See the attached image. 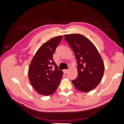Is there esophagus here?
Masks as SVG:
<instances>
[{
	"mask_svg": "<svg viewBox=\"0 0 124 124\" xmlns=\"http://www.w3.org/2000/svg\"><path fill=\"white\" fill-rule=\"evenodd\" d=\"M68 71V69H63V73H66Z\"/></svg>",
	"mask_w": 124,
	"mask_h": 124,
	"instance_id": "34e87169",
	"label": "esophagus"
}]
</instances>
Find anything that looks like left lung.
Instances as JSON below:
<instances>
[{"label": "left lung", "instance_id": "8db88e82", "mask_svg": "<svg viewBox=\"0 0 124 124\" xmlns=\"http://www.w3.org/2000/svg\"><path fill=\"white\" fill-rule=\"evenodd\" d=\"M65 39L74 52L78 63V77L72 81L78 90L88 92L102 80L104 62L97 48L91 41L80 34L65 35Z\"/></svg>", "mask_w": 124, "mask_h": 124}]
</instances>
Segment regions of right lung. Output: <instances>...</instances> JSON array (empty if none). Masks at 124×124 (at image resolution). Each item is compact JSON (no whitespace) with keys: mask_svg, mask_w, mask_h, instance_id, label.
<instances>
[{"mask_svg":"<svg viewBox=\"0 0 124 124\" xmlns=\"http://www.w3.org/2000/svg\"><path fill=\"white\" fill-rule=\"evenodd\" d=\"M62 39V36H56L43 43L36 52L29 65V80L40 95H52L61 82L63 72L58 70L53 55Z\"/></svg>","mask_w":124,"mask_h":124,"instance_id":"right-lung-1","label":"right lung"}]
</instances>
